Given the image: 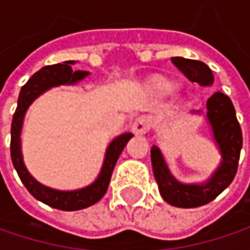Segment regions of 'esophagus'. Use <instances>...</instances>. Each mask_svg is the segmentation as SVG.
Masks as SVG:
<instances>
[{"label": "esophagus", "instance_id": "1", "mask_svg": "<svg viewBox=\"0 0 250 250\" xmlns=\"http://www.w3.org/2000/svg\"><path fill=\"white\" fill-rule=\"evenodd\" d=\"M150 125H152V120L147 116H140L134 120V123L131 125V130L136 134H145L150 130Z\"/></svg>", "mask_w": 250, "mask_h": 250}]
</instances>
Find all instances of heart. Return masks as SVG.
<instances>
[{"label":"heart","mask_w":250,"mask_h":250,"mask_svg":"<svg viewBox=\"0 0 250 250\" xmlns=\"http://www.w3.org/2000/svg\"><path fill=\"white\" fill-rule=\"evenodd\" d=\"M156 89H158V92L162 94V95H169V94H172V91H174V85L169 83V82H161V83H158Z\"/></svg>","instance_id":"obj_1"}]
</instances>
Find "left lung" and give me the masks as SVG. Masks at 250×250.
Returning a JSON list of instances; mask_svg holds the SVG:
<instances>
[{
	"label": "left lung",
	"mask_w": 250,
	"mask_h": 250,
	"mask_svg": "<svg viewBox=\"0 0 250 250\" xmlns=\"http://www.w3.org/2000/svg\"><path fill=\"white\" fill-rule=\"evenodd\" d=\"M171 61L191 82H197L201 86H210L213 83L214 76L206 63L184 58H172ZM194 113L201 114V110ZM207 122L219 146L222 161L219 168L203 184H184L178 181L171 174L159 147L152 146L150 149L152 168L159 187V192L162 198L171 206L181 208L204 206L222 194L231 184L237 172L242 149V130L236 119L231 100L226 94L214 92L207 100Z\"/></svg>",
	"instance_id": "left-lung-1"
}]
</instances>
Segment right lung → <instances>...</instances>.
Returning <instances> with one entry per match:
<instances>
[{
  "instance_id": "obj_1",
  "label": "right lung",
  "mask_w": 250,
  "mask_h": 250,
  "mask_svg": "<svg viewBox=\"0 0 250 250\" xmlns=\"http://www.w3.org/2000/svg\"><path fill=\"white\" fill-rule=\"evenodd\" d=\"M74 63H75L74 61H66L63 63L44 66L31 76L20 91L17 108H16V113L13 116V123H11V161L21 182L24 184L28 192L36 200L53 208L63 210V211H75V210L86 208L104 197L108 188L110 179H111L113 169L117 164V159L120 153L123 152L127 142L133 137L131 133H123L117 136L116 139H113V142L108 145L105 150V158H104L100 175L92 184L81 189H74V191L53 189L40 184L30 175L23 161L21 139H20L25 111L30 107V104L44 91L53 86H59V85H74L89 74L85 71H72L71 65Z\"/></svg>"
}]
</instances>
